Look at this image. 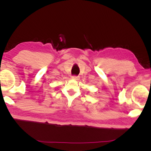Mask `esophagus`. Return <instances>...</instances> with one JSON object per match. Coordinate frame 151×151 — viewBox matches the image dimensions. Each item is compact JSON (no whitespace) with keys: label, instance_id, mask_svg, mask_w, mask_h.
I'll list each match as a JSON object with an SVG mask.
<instances>
[{"label":"esophagus","instance_id":"1","mask_svg":"<svg viewBox=\"0 0 151 151\" xmlns=\"http://www.w3.org/2000/svg\"><path fill=\"white\" fill-rule=\"evenodd\" d=\"M72 79L74 80H79V76H74L72 77Z\"/></svg>","mask_w":151,"mask_h":151}]
</instances>
